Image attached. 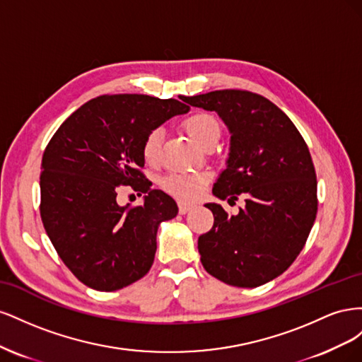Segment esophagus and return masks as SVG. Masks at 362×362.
<instances>
[{"instance_id":"esophagus-1","label":"esophagus","mask_w":362,"mask_h":362,"mask_svg":"<svg viewBox=\"0 0 362 362\" xmlns=\"http://www.w3.org/2000/svg\"><path fill=\"white\" fill-rule=\"evenodd\" d=\"M178 208H180V213L181 214H185V213H189L192 210L193 205L192 204H185V202H180Z\"/></svg>"}]
</instances>
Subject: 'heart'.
I'll return each instance as SVG.
<instances>
[{"mask_svg": "<svg viewBox=\"0 0 362 362\" xmlns=\"http://www.w3.org/2000/svg\"><path fill=\"white\" fill-rule=\"evenodd\" d=\"M184 128L187 134L205 148L208 144H213L221 137V124L211 115L198 112L184 120ZM161 152V131L152 129L141 144V156L149 164H157ZM211 175L208 172H193V173H173L163 181V187L169 194L175 196L180 201H194L202 193L206 182L210 181Z\"/></svg>", "mask_w": 362, "mask_h": 362, "instance_id": "obj_1", "label": "heart"}]
</instances>
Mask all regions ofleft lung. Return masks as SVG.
Here are the masks:
<instances>
[{
    "label": "left lung",
    "instance_id": "left-lung-1",
    "mask_svg": "<svg viewBox=\"0 0 362 362\" xmlns=\"http://www.w3.org/2000/svg\"><path fill=\"white\" fill-rule=\"evenodd\" d=\"M181 100L216 112L231 134L213 194L246 196L235 216L205 204L214 225L198 238L202 266L228 286L259 287L293 264L314 225L317 180L308 146L288 116L261 95L214 90Z\"/></svg>",
    "mask_w": 362,
    "mask_h": 362
}]
</instances>
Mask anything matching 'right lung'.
Returning <instances> with one entry per match:
<instances>
[{"label":"right lung","instance_id":"add662e5","mask_svg":"<svg viewBox=\"0 0 362 362\" xmlns=\"http://www.w3.org/2000/svg\"><path fill=\"white\" fill-rule=\"evenodd\" d=\"M189 105L148 95L98 96L74 112L43 152L40 216L59 257L84 286L115 291L144 278L154 262L161 222L178 214L169 194L140 169L152 129ZM119 185L146 193L134 209L115 201Z\"/></svg>","mask_w":362,"mask_h":362}]
</instances>
